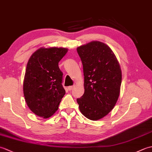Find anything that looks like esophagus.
<instances>
[{"instance_id": "obj_1", "label": "esophagus", "mask_w": 152, "mask_h": 152, "mask_svg": "<svg viewBox=\"0 0 152 152\" xmlns=\"http://www.w3.org/2000/svg\"><path fill=\"white\" fill-rule=\"evenodd\" d=\"M73 88H74V86H69L68 87V89H69V91H71V90L73 89Z\"/></svg>"}]
</instances>
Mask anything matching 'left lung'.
<instances>
[{"label":"left lung","mask_w":152,"mask_h":152,"mask_svg":"<svg viewBox=\"0 0 152 152\" xmlns=\"http://www.w3.org/2000/svg\"><path fill=\"white\" fill-rule=\"evenodd\" d=\"M84 76V94L77 99L80 110L89 119L108 115L118 101L121 83L120 65L108 45L92 41L77 48Z\"/></svg>","instance_id":"8db88e82"}]
</instances>
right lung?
I'll return each mask as SVG.
<instances>
[{"mask_svg": "<svg viewBox=\"0 0 152 152\" xmlns=\"http://www.w3.org/2000/svg\"><path fill=\"white\" fill-rule=\"evenodd\" d=\"M65 48H40L28 59L23 81V94L28 107L34 114L48 118L59 108L65 94L59 62Z\"/></svg>", "mask_w": 152, "mask_h": 152, "instance_id": "right-lung-1", "label": "right lung"}]
</instances>
